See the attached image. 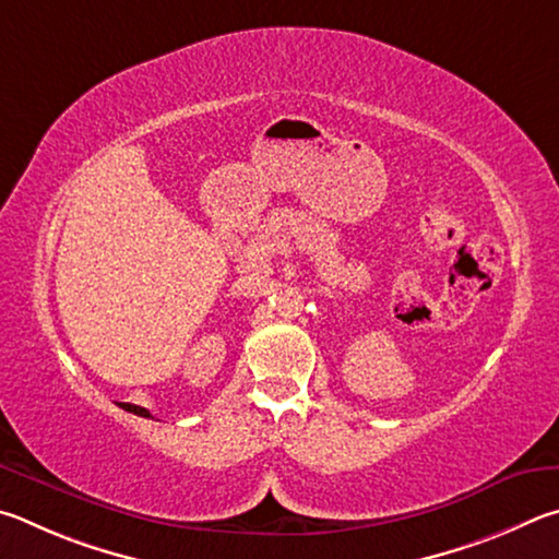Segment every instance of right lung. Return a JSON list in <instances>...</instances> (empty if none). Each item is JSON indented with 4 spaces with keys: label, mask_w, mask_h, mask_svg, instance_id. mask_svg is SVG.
I'll use <instances>...</instances> for the list:
<instances>
[{
    "label": "right lung",
    "mask_w": 559,
    "mask_h": 559,
    "mask_svg": "<svg viewBox=\"0 0 559 559\" xmlns=\"http://www.w3.org/2000/svg\"><path fill=\"white\" fill-rule=\"evenodd\" d=\"M120 405L122 409H127V413H132V415H140V417H152L150 415V409L146 407H140V405H130V403H117Z\"/></svg>",
    "instance_id": "right-lung-1"
}]
</instances>
